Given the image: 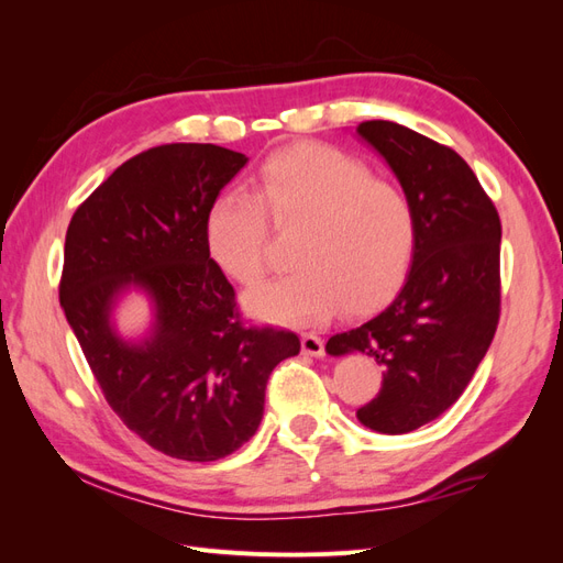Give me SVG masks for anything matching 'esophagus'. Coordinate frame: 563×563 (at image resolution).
<instances>
[{"label": "esophagus", "mask_w": 563, "mask_h": 563, "mask_svg": "<svg viewBox=\"0 0 563 563\" xmlns=\"http://www.w3.org/2000/svg\"><path fill=\"white\" fill-rule=\"evenodd\" d=\"M300 343H302L305 354H310V356H321L323 354V340L317 333H302Z\"/></svg>", "instance_id": "esophagus-1"}]
</instances>
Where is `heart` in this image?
<instances>
[{"mask_svg": "<svg viewBox=\"0 0 563 563\" xmlns=\"http://www.w3.org/2000/svg\"><path fill=\"white\" fill-rule=\"evenodd\" d=\"M298 230L296 272L246 294V308L269 321L321 323L340 305L360 312L395 288L413 258L416 211L401 187L329 145H296L272 155L253 192L230 187L203 216V242L223 275L244 286L267 265L269 221Z\"/></svg>", "mask_w": 563, "mask_h": 563, "instance_id": "b5f03b06", "label": "heart"}]
</instances>
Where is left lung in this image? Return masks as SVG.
Here are the masks:
<instances>
[{
	"instance_id": "obj_1",
	"label": "left lung",
	"mask_w": 563,
	"mask_h": 563,
	"mask_svg": "<svg viewBox=\"0 0 563 563\" xmlns=\"http://www.w3.org/2000/svg\"><path fill=\"white\" fill-rule=\"evenodd\" d=\"M416 211L404 286L371 319L329 338L383 366L378 397L356 411L380 434H406L451 408L482 364L500 317V218L467 162L395 122L356 126Z\"/></svg>"
}]
</instances>
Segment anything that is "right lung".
<instances>
[{
    "instance_id": "obj_1",
    "label": "right lung",
    "mask_w": 563,
    "mask_h": 563,
    "mask_svg": "<svg viewBox=\"0 0 563 563\" xmlns=\"http://www.w3.org/2000/svg\"><path fill=\"white\" fill-rule=\"evenodd\" d=\"M249 162L211 143H172L124 162L75 211L60 308L112 411L145 444L190 463L234 453L263 420L272 368L300 352L291 331L246 327L211 261L203 216ZM141 290L151 331H115V302Z\"/></svg>"
}]
</instances>
